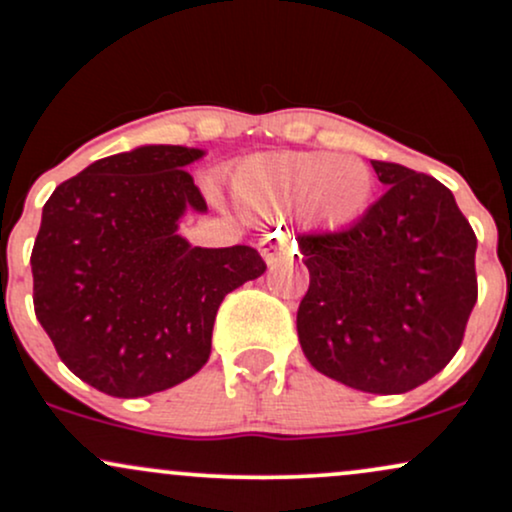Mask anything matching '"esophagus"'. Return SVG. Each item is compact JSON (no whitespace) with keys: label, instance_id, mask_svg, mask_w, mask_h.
<instances>
[{"label":"esophagus","instance_id":"1","mask_svg":"<svg viewBox=\"0 0 512 512\" xmlns=\"http://www.w3.org/2000/svg\"><path fill=\"white\" fill-rule=\"evenodd\" d=\"M258 249H261V256L266 258L268 266H278L280 261L292 258V254H295V249L290 246V241H287L285 237H280V234H268V237H263L261 244H258Z\"/></svg>","mask_w":512,"mask_h":512}]
</instances>
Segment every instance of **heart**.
<instances>
[{
  "label": "heart",
  "instance_id": "1",
  "mask_svg": "<svg viewBox=\"0 0 512 512\" xmlns=\"http://www.w3.org/2000/svg\"><path fill=\"white\" fill-rule=\"evenodd\" d=\"M372 171L363 159L329 152L258 154L234 166V205L258 222L300 215L309 227L341 229L365 215Z\"/></svg>",
  "mask_w": 512,
  "mask_h": 512
}]
</instances>
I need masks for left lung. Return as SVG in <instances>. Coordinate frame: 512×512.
Segmentation results:
<instances>
[{
    "label": "left lung",
    "instance_id": "obj_1",
    "mask_svg": "<svg viewBox=\"0 0 512 512\" xmlns=\"http://www.w3.org/2000/svg\"><path fill=\"white\" fill-rule=\"evenodd\" d=\"M387 193L343 232L297 237L304 358L370 394L421 387L452 360L476 304V237L438 179L372 162Z\"/></svg>",
    "mask_w": 512,
    "mask_h": 512
}]
</instances>
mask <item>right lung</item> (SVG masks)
<instances>
[{
	"mask_svg": "<svg viewBox=\"0 0 512 512\" xmlns=\"http://www.w3.org/2000/svg\"><path fill=\"white\" fill-rule=\"evenodd\" d=\"M205 149L142 145L60 183L31 254L36 317L79 380L135 399L176 387L210 358L227 292L266 263L254 246H193L186 212L205 215L186 166Z\"/></svg>",
	"mask_w": 512,
	"mask_h": 512,
	"instance_id": "add662e5",
	"label": "right lung"
}]
</instances>
